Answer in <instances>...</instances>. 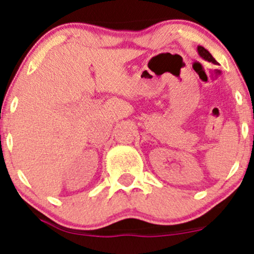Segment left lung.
<instances>
[{
    "label": "left lung",
    "instance_id": "1",
    "mask_svg": "<svg viewBox=\"0 0 254 254\" xmlns=\"http://www.w3.org/2000/svg\"><path fill=\"white\" fill-rule=\"evenodd\" d=\"M197 51H198V54H199V56L203 58V60L208 61V62H211V63H214V64H217L216 60H215V58L211 56L210 52L206 50V49H204L203 46H198Z\"/></svg>",
    "mask_w": 254,
    "mask_h": 254
}]
</instances>
